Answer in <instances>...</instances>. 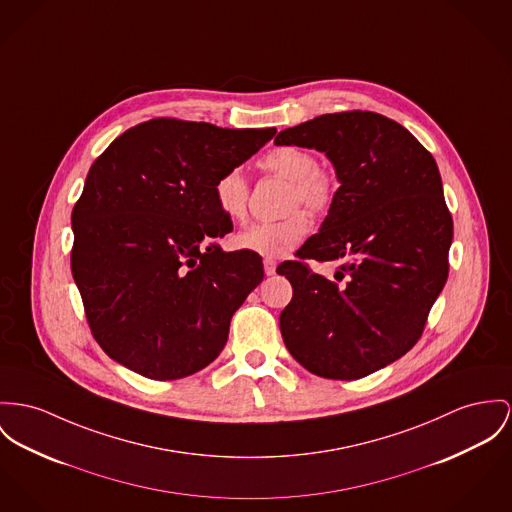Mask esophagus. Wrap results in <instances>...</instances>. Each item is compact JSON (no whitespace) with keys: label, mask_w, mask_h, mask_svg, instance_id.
<instances>
[{"label":"esophagus","mask_w":512,"mask_h":512,"mask_svg":"<svg viewBox=\"0 0 512 512\" xmlns=\"http://www.w3.org/2000/svg\"><path fill=\"white\" fill-rule=\"evenodd\" d=\"M263 265H265V275H275L276 273V261L275 259H265L263 261Z\"/></svg>","instance_id":"1"}]
</instances>
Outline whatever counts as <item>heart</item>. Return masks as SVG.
Instances as JSON below:
<instances>
[{"label":"heart","instance_id":"b5f03b06","mask_svg":"<svg viewBox=\"0 0 512 512\" xmlns=\"http://www.w3.org/2000/svg\"><path fill=\"white\" fill-rule=\"evenodd\" d=\"M259 167L267 173L288 181L284 208L290 210L286 216L259 222L237 234L236 247L241 251L255 253L265 259L286 257L308 232V216L298 206H304L312 214H323L331 208L337 183L329 171L317 165L312 152L296 146H278L259 159ZM214 200L218 210L234 224L247 218L249 206V183L239 169L222 173L214 183Z\"/></svg>","mask_w":512,"mask_h":512}]
</instances>
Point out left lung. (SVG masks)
<instances>
[{"mask_svg":"<svg viewBox=\"0 0 512 512\" xmlns=\"http://www.w3.org/2000/svg\"><path fill=\"white\" fill-rule=\"evenodd\" d=\"M276 146L325 152L341 187L296 261L280 314L290 354L315 376L364 378L415 347L448 278L452 214L429 150L399 122L345 111L282 130ZM308 260H339L331 279Z\"/></svg>","mask_w":512,"mask_h":512,"instance_id":"obj_1","label":"left lung"}]
</instances>
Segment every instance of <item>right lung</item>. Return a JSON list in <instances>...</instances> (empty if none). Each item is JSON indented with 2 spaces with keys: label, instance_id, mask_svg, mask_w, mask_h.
<instances>
[{
  "label": "right lung",
  "instance_id": "1",
  "mask_svg": "<svg viewBox=\"0 0 512 512\" xmlns=\"http://www.w3.org/2000/svg\"><path fill=\"white\" fill-rule=\"evenodd\" d=\"M275 134L152 118L93 161L72 210V275L95 341L118 364L161 382L222 353L265 271L259 255L218 245L234 224L214 183Z\"/></svg>",
  "mask_w": 512,
  "mask_h": 512
}]
</instances>
